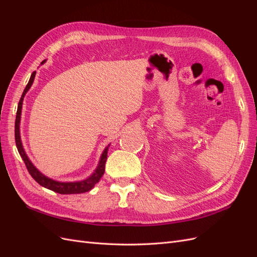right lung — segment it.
<instances>
[{"mask_svg":"<svg viewBox=\"0 0 257 257\" xmlns=\"http://www.w3.org/2000/svg\"><path fill=\"white\" fill-rule=\"evenodd\" d=\"M45 61L42 62V64L45 63ZM35 74H36V72H33L32 75H31V78L27 84L25 91H23V93H22V95L19 100V104H18V108H17L16 122H15V139H16V146H17V149H18L20 157L22 158L23 162H25V164L28 168V172L30 173V175L32 176V178L38 184H41L42 186H44V188L51 190V191L59 193V194H80V193L88 192L91 189L94 188V185L100 180V178H102V176L105 173L107 152H108V148H109L110 145H108L105 148V150L102 153V157H100V159H99L98 165L94 172H93V174L89 178L84 179V180L75 181V182H60V181H56V180H53V179L46 177L33 165V163L30 161L25 149H23L21 137H20V119H21L22 103H23V98H25L26 93L29 91L31 85H32V83L34 81Z\"/></svg>","mask_w":257,"mask_h":257,"instance_id":"obj_1","label":"right lung"}]
</instances>
